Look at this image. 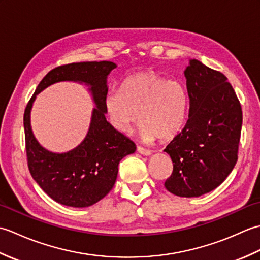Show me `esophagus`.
Wrapping results in <instances>:
<instances>
[{"instance_id":"1","label":"esophagus","mask_w":260,"mask_h":260,"mask_svg":"<svg viewBox=\"0 0 260 260\" xmlns=\"http://www.w3.org/2000/svg\"><path fill=\"white\" fill-rule=\"evenodd\" d=\"M137 152H139L140 154H142V155H145V156H150L151 154H152V151L146 150V148L142 147V146H137Z\"/></svg>"}]
</instances>
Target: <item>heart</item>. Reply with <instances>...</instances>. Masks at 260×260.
<instances>
[{
  "label": "heart",
  "instance_id": "obj_1",
  "mask_svg": "<svg viewBox=\"0 0 260 260\" xmlns=\"http://www.w3.org/2000/svg\"><path fill=\"white\" fill-rule=\"evenodd\" d=\"M110 124L120 133H129L140 120L139 133L145 142L174 137L184 126L189 95L179 81L155 73H141L110 89L104 101Z\"/></svg>",
  "mask_w": 260,
  "mask_h": 260
}]
</instances>
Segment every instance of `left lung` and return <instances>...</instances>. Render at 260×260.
<instances>
[{
  "mask_svg": "<svg viewBox=\"0 0 260 260\" xmlns=\"http://www.w3.org/2000/svg\"><path fill=\"white\" fill-rule=\"evenodd\" d=\"M184 76L189 118L164 150L173 162L164 185L178 197L194 198L218 187L235 168L242 112L233 86L220 71L191 59Z\"/></svg>",
  "mask_w": 260,
  "mask_h": 260,
  "instance_id": "1",
  "label": "left lung"
}]
</instances>
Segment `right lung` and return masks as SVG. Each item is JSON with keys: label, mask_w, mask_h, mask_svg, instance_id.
<instances>
[{"label": "right lung", "mask_w": 260, "mask_h": 260, "mask_svg": "<svg viewBox=\"0 0 260 260\" xmlns=\"http://www.w3.org/2000/svg\"><path fill=\"white\" fill-rule=\"evenodd\" d=\"M116 67L117 64L112 61L60 66L49 71L26 105L23 124L27 167L41 189L63 206L86 208L102 200L113 189L120 159L136 151L134 142L116 131L105 116L107 77ZM61 81H75L89 86L96 107L84 141L68 152L54 153L36 141L29 115L37 93Z\"/></svg>", "instance_id": "1"}]
</instances>
